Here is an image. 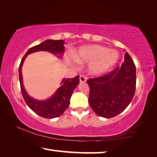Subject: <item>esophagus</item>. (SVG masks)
<instances>
[{
  "instance_id": "obj_1",
  "label": "esophagus",
  "mask_w": 157,
  "mask_h": 157,
  "mask_svg": "<svg viewBox=\"0 0 157 157\" xmlns=\"http://www.w3.org/2000/svg\"><path fill=\"white\" fill-rule=\"evenodd\" d=\"M87 80L86 77L84 76V75H80V82H85Z\"/></svg>"
}]
</instances>
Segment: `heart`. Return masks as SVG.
Here are the masks:
<instances>
[{
	"mask_svg": "<svg viewBox=\"0 0 157 157\" xmlns=\"http://www.w3.org/2000/svg\"><path fill=\"white\" fill-rule=\"evenodd\" d=\"M73 58L79 63H88L89 72L95 75H103L117 63L119 54L99 45H88L79 48L73 53Z\"/></svg>",
	"mask_w": 157,
	"mask_h": 157,
	"instance_id": "heart-1",
	"label": "heart"
}]
</instances>
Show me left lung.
<instances>
[{
    "mask_svg": "<svg viewBox=\"0 0 157 157\" xmlns=\"http://www.w3.org/2000/svg\"><path fill=\"white\" fill-rule=\"evenodd\" d=\"M121 67L100 77L87 80L90 89L89 104L99 116L110 118L123 112L132 100L136 90V66L126 52Z\"/></svg>",
    "mask_w": 157,
    "mask_h": 157,
    "instance_id": "left-lung-1",
    "label": "left lung"
}]
</instances>
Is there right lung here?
Returning a JSON list of instances; mask_svg holds the SVG:
<instances>
[{
    "mask_svg": "<svg viewBox=\"0 0 157 157\" xmlns=\"http://www.w3.org/2000/svg\"><path fill=\"white\" fill-rule=\"evenodd\" d=\"M63 40H46L40 44L34 46L29 49L21 62L18 72H19V81L21 91L23 98L27 104V105L33 110L35 113L39 116L45 118H57L63 114L70 104L71 95L75 87L80 82V76L77 75L73 78L63 79L62 85L54 93L51 98L47 100H36L29 96L25 90L22 81L21 67L24 59L28 54L39 51H47L55 54H59L62 57L64 52Z\"/></svg>",
    "mask_w": 157,
    "mask_h": 157,
    "instance_id": "obj_1",
    "label": "right lung"
}]
</instances>
